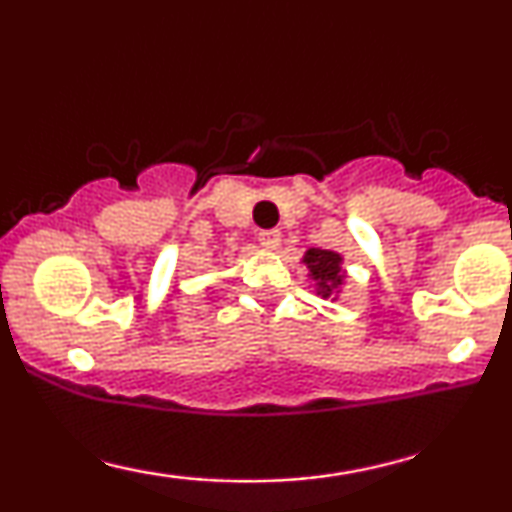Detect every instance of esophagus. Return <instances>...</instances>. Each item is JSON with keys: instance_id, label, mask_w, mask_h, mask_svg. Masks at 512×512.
<instances>
[{"instance_id": "esophagus-1", "label": "esophagus", "mask_w": 512, "mask_h": 512, "mask_svg": "<svg viewBox=\"0 0 512 512\" xmlns=\"http://www.w3.org/2000/svg\"><path fill=\"white\" fill-rule=\"evenodd\" d=\"M257 240H260L264 248L276 250L281 245V231H276V228H269V231H260V233H257Z\"/></svg>"}]
</instances>
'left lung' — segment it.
Masks as SVG:
<instances>
[{
	"mask_svg": "<svg viewBox=\"0 0 512 512\" xmlns=\"http://www.w3.org/2000/svg\"><path fill=\"white\" fill-rule=\"evenodd\" d=\"M303 264L308 267L310 279L315 281L317 293H320L322 298H337L346 276L342 269V255L332 250L310 248L303 255Z\"/></svg>",
	"mask_w": 512,
	"mask_h": 512,
	"instance_id": "1",
	"label": "left lung"
}]
</instances>
